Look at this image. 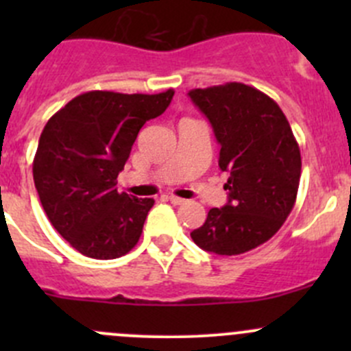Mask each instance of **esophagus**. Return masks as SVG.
I'll return each mask as SVG.
<instances>
[{
  "instance_id": "34e87169",
  "label": "esophagus",
  "mask_w": 351,
  "mask_h": 351,
  "mask_svg": "<svg viewBox=\"0 0 351 351\" xmlns=\"http://www.w3.org/2000/svg\"><path fill=\"white\" fill-rule=\"evenodd\" d=\"M169 202H171L173 205H183V204H185V198H180V197H175V195H169Z\"/></svg>"
}]
</instances>
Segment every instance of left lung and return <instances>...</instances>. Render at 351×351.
<instances>
[{"label":"left lung","instance_id":"1","mask_svg":"<svg viewBox=\"0 0 351 351\" xmlns=\"http://www.w3.org/2000/svg\"><path fill=\"white\" fill-rule=\"evenodd\" d=\"M221 146L228 204L190 232L198 247L241 254L267 243L289 217L300 180V149L280 107L253 86L226 83L189 93Z\"/></svg>","mask_w":351,"mask_h":351}]
</instances>
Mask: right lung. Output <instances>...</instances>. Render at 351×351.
I'll return each instance as SVG.
<instances>
[{"label":"right lung","instance_id":"add662e5","mask_svg":"<svg viewBox=\"0 0 351 351\" xmlns=\"http://www.w3.org/2000/svg\"><path fill=\"white\" fill-rule=\"evenodd\" d=\"M175 91L123 95L88 91L49 119L34 158L38 198L56 231L95 260L129 253L141 238L153 198L117 192V176L147 120Z\"/></svg>","mask_w":351,"mask_h":351}]
</instances>
